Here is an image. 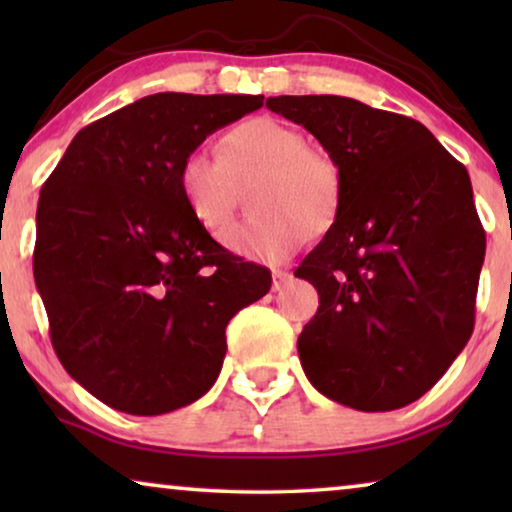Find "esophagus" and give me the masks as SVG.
<instances>
[{
  "mask_svg": "<svg viewBox=\"0 0 512 512\" xmlns=\"http://www.w3.org/2000/svg\"><path fill=\"white\" fill-rule=\"evenodd\" d=\"M293 279V275L289 270H275L272 272V291H282L286 284Z\"/></svg>",
  "mask_w": 512,
  "mask_h": 512,
  "instance_id": "obj_1",
  "label": "esophagus"
}]
</instances>
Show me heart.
<instances>
[{
    "mask_svg": "<svg viewBox=\"0 0 512 512\" xmlns=\"http://www.w3.org/2000/svg\"><path fill=\"white\" fill-rule=\"evenodd\" d=\"M219 153L191 149L177 165V193L195 223L216 235L237 205V184L254 177L249 219L223 233V244L251 261L277 263L300 249L312 228H326L340 205L342 179L326 153L307 149L298 128L256 116L230 128Z\"/></svg>",
    "mask_w": 512,
    "mask_h": 512,
    "instance_id": "obj_1",
    "label": "heart"
}]
</instances>
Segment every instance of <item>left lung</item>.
Instances as JSON below:
<instances>
[{
  "label": "left lung",
  "mask_w": 512,
  "mask_h": 512,
  "mask_svg": "<svg viewBox=\"0 0 512 512\" xmlns=\"http://www.w3.org/2000/svg\"><path fill=\"white\" fill-rule=\"evenodd\" d=\"M265 107L312 132L342 179L333 226L296 270L319 293L298 338L307 380L354 410L403 408L473 333L485 230L466 167L419 121L352 97Z\"/></svg>",
  "instance_id": "obj_1"
}]
</instances>
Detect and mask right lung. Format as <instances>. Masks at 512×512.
<instances>
[{
	"mask_svg": "<svg viewBox=\"0 0 512 512\" xmlns=\"http://www.w3.org/2000/svg\"><path fill=\"white\" fill-rule=\"evenodd\" d=\"M263 95L156 93L90 123L41 186L34 282L55 354L109 408L165 415L221 373L226 326L270 272L186 212L177 165Z\"/></svg>",
	"mask_w": 512,
	"mask_h": 512,
	"instance_id": "obj_1",
	"label": "right lung"
}]
</instances>
